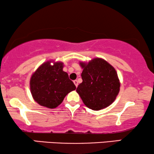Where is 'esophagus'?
Instances as JSON below:
<instances>
[{"label":"esophagus","mask_w":154,"mask_h":154,"mask_svg":"<svg viewBox=\"0 0 154 154\" xmlns=\"http://www.w3.org/2000/svg\"><path fill=\"white\" fill-rule=\"evenodd\" d=\"M73 83H74L75 87H77V86H78V84H79V83H78V81H77V80H75V81H73Z\"/></svg>","instance_id":"esophagus-1"}]
</instances>
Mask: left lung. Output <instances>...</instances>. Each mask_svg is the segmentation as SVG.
<instances>
[{"label": "left lung", "instance_id": "left-lung-1", "mask_svg": "<svg viewBox=\"0 0 154 154\" xmlns=\"http://www.w3.org/2000/svg\"><path fill=\"white\" fill-rule=\"evenodd\" d=\"M83 69L76 92L83 103L93 110L108 107L116 99L120 82L116 70L105 60L95 58L88 63L80 62Z\"/></svg>", "mask_w": 154, "mask_h": 154}]
</instances>
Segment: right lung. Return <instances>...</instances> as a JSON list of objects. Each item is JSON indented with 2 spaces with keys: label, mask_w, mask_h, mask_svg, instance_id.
<instances>
[{
  "label": "right lung",
  "mask_w": 154,
  "mask_h": 154,
  "mask_svg": "<svg viewBox=\"0 0 154 154\" xmlns=\"http://www.w3.org/2000/svg\"><path fill=\"white\" fill-rule=\"evenodd\" d=\"M48 61L43 63L32 75L29 81L33 99L43 107L56 108L75 85L63 71V63Z\"/></svg>",
  "instance_id": "1"
}]
</instances>
